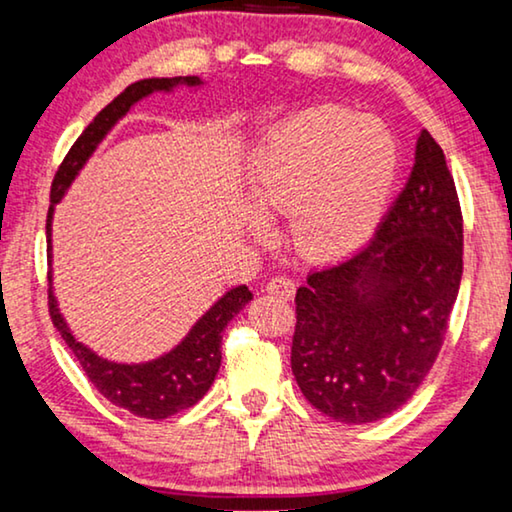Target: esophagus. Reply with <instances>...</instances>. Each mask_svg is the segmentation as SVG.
<instances>
[{"label":"esophagus","mask_w":512,"mask_h":512,"mask_svg":"<svg viewBox=\"0 0 512 512\" xmlns=\"http://www.w3.org/2000/svg\"><path fill=\"white\" fill-rule=\"evenodd\" d=\"M266 292L283 301H290L294 297V280H290L287 276L271 278L269 283H266Z\"/></svg>","instance_id":"1"}]
</instances>
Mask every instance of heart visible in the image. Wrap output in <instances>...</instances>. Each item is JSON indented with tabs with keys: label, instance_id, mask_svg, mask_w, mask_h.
<instances>
[{
	"label": "heart",
	"instance_id": "heart-1",
	"mask_svg": "<svg viewBox=\"0 0 512 512\" xmlns=\"http://www.w3.org/2000/svg\"><path fill=\"white\" fill-rule=\"evenodd\" d=\"M397 171L399 146L383 120L325 104L290 115L264 136L250 183L265 211H292L297 250L341 259L376 232ZM253 225L266 227L261 208Z\"/></svg>",
	"mask_w": 512,
	"mask_h": 512
}]
</instances>
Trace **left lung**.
I'll return each instance as SVG.
<instances>
[{"label":"left lung","instance_id":"obj_1","mask_svg":"<svg viewBox=\"0 0 512 512\" xmlns=\"http://www.w3.org/2000/svg\"><path fill=\"white\" fill-rule=\"evenodd\" d=\"M455 181L427 129L406 187L369 246L308 273L297 290L292 373L320 413L383 420L434 366L462 283Z\"/></svg>","mask_w":512,"mask_h":512}]
</instances>
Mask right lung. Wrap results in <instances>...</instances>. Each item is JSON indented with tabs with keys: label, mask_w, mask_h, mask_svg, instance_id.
<instances>
[{
	"label": "right lung",
	"mask_w": 512,
	"mask_h": 512,
	"mask_svg": "<svg viewBox=\"0 0 512 512\" xmlns=\"http://www.w3.org/2000/svg\"><path fill=\"white\" fill-rule=\"evenodd\" d=\"M178 85L185 88H201L204 81L199 76H176V78H146V81L132 83L125 92H120L106 109L95 115V120L85 127L74 146L64 157L57 169L53 190H50V208L46 220V239H48V306L53 325L60 331L64 343L69 345L78 362H81L85 376L90 383L104 394L115 406L129 410L132 415L148 417V420H164V417L176 415L197 403L208 387L213 385L222 362V331L229 325L234 315H239L253 292L246 285H236L227 290L201 318L194 322L190 331L178 341L174 348L162 352L160 357L148 359V362H113L106 359L81 343L74 331L67 325L60 313L55 290H53V215L55 206L60 204L67 194L69 185L74 183L88 160L95 153L106 134L125 118L134 104L153 95V92H174Z\"/></svg>",
	"instance_id": "right-lung-1"
}]
</instances>
